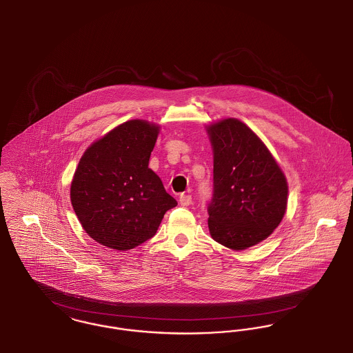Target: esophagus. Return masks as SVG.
Wrapping results in <instances>:
<instances>
[{"mask_svg": "<svg viewBox=\"0 0 353 353\" xmlns=\"http://www.w3.org/2000/svg\"><path fill=\"white\" fill-rule=\"evenodd\" d=\"M179 203H181V206H188V205H191V203H192V198H191V195L182 194V195L179 196Z\"/></svg>", "mask_w": 353, "mask_h": 353, "instance_id": "obj_1", "label": "esophagus"}]
</instances>
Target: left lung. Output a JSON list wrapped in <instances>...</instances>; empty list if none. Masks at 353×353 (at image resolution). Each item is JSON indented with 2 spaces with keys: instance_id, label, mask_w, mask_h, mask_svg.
Listing matches in <instances>:
<instances>
[{
  "instance_id": "left-lung-1",
  "label": "left lung",
  "mask_w": 353,
  "mask_h": 353,
  "mask_svg": "<svg viewBox=\"0 0 353 353\" xmlns=\"http://www.w3.org/2000/svg\"><path fill=\"white\" fill-rule=\"evenodd\" d=\"M214 154V188L208 208L212 239L243 250L280 225L288 203L283 172L259 137L242 121L208 127Z\"/></svg>"
}]
</instances>
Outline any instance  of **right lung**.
Returning a JSON list of instances; mask_svg holds the SVG:
<instances>
[{"label": "right lung", "instance_id": "obj_1", "mask_svg": "<svg viewBox=\"0 0 353 353\" xmlns=\"http://www.w3.org/2000/svg\"><path fill=\"white\" fill-rule=\"evenodd\" d=\"M159 127L128 120L91 144L71 185V202L83 229L96 242L130 250L152 238L178 202L148 168Z\"/></svg>", "mask_w": 353, "mask_h": 353}]
</instances>
